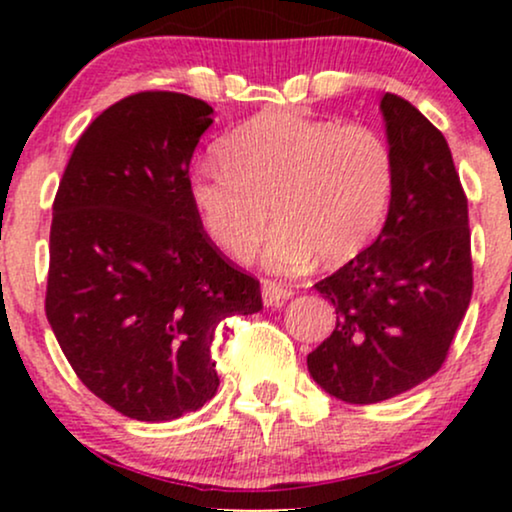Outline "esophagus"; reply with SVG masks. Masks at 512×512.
<instances>
[{"label":"esophagus","mask_w":512,"mask_h":512,"mask_svg":"<svg viewBox=\"0 0 512 512\" xmlns=\"http://www.w3.org/2000/svg\"><path fill=\"white\" fill-rule=\"evenodd\" d=\"M293 296V291L289 286H284L281 281H264L262 284V301L264 305H281L284 301H289Z\"/></svg>","instance_id":"obj_1"}]
</instances>
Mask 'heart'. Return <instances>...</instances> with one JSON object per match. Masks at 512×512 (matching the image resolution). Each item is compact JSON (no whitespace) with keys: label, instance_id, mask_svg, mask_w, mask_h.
<instances>
[{"label":"heart","instance_id":"obj_1","mask_svg":"<svg viewBox=\"0 0 512 512\" xmlns=\"http://www.w3.org/2000/svg\"><path fill=\"white\" fill-rule=\"evenodd\" d=\"M221 163L190 178V202L216 248L233 260L255 250L269 211L276 226L264 262L279 272L342 264L378 233L392 192L395 154L378 129L298 110H272L233 129Z\"/></svg>","mask_w":512,"mask_h":512}]
</instances>
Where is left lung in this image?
<instances>
[{
  "mask_svg": "<svg viewBox=\"0 0 512 512\" xmlns=\"http://www.w3.org/2000/svg\"><path fill=\"white\" fill-rule=\"evenodd\" d=\"M395 192L380 236L317 281L337 325L308 370L327 395L375 404L438 373L472 298L467 197L450 146L409 101H380Z\"/></svg>",
  "mask_w": 512,
  "mask_h": 512,
  "instance_id": "obj_1",
  "label": "left lung"
}]
</instances>
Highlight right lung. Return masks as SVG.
<instances>
[{
    "label": "right lung",
    "instance_id": "add662e5",
    "mask_svg": "<svg viewBox=\"0 0 512 512\" xmlns=\"http://www.w3.org/2000/svg\"><path fill=\"white\" fill-rule=\"evenodd\" d=\"M211 105L142 91L76 142L50 226L45 315L79 380L137 421H173L216 395V325L262 310L260 281L211 243L190 161Z\"/></svg>",
    "mask_w": 512,
    "mask_h": 512
}]
</instances>
